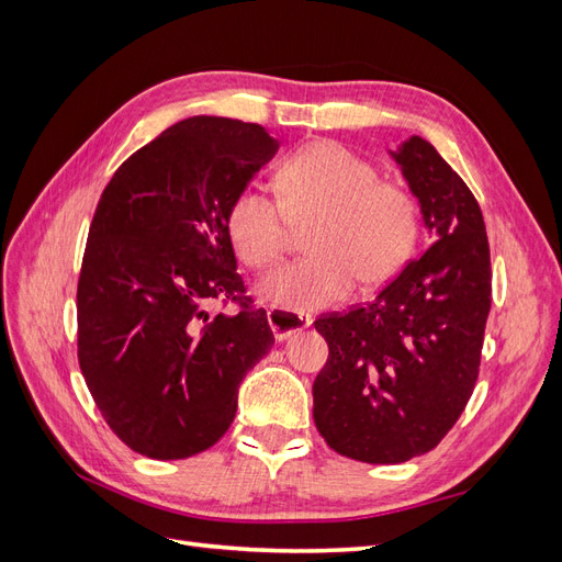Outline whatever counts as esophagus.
<instances>
[{
	"mask_svg": "<svg viewBox=\"0 0 562 562\" xmlns=\"http://www.w3.org/2000/svg\"><path fill=\"white\" fill-rule=\"evenodd\" d=\"M267 321H269L271 330H274V337L279 339V342H283V339L293 337L295 333H302L304 328L312 326V316H307V314H291V312L274 310V307L267 312Z\"/></svg>",
	"mask_w": 562,
	"mask_h": 562,
	"instance_id": "1",
	"label": "esophagus"
}]
</instances>
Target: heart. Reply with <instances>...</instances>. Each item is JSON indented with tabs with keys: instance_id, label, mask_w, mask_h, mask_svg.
I'll use <instances>...</instances> for the list:
<instances>
[{
	"instance_id": "heart-1",
	"label": "heart",
	"mask_w": 562,
	"mask_h": 562,
	"mask_svg": "<svg viewBox=\"0 0 562 562\" xmlns=\"http://www.w3.org/2000/svg\"><path fill=\"white\" fill-rule=\"evenodd\" d=\"M378 168L333 140L285 157L277 196L244 190L227 211V234L239 260L252 269L274 265L293 227H307L310 258L267 274L258 291L277 310L304 314L345 300L359 279L389 281L411 258L419 234V206L398 182L378 180Z\"/></svg>"
}]
</instances>
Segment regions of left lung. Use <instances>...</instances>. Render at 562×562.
<instances>
[{
  "label": "left lung",
  "mask_w": 562,
  "mask_h": 562,
  "mask_svg": "<svg viewBox=\"0 0 562 562\" xmlns=\"http://www.w3.org/2000/svg\"><path fill=\"white\" fill-rule=\"evenodd\" d=\"M391 157L434 241L380 295L314 321L328 361L314 380L326 443L368 464L434 450L479 380L490 314V246L479 201L436 147L413 135Z\"/></svg>",
  "instance_id": "obj_1"
}]
</instances>
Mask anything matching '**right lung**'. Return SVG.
Returning a JSON list of instances; mask_svg holds the SVG:
<instances>
[{"label":"right lung","instance_id":"right-lung-1","mask_svg":"<svg viewBox=\"0 0 562 562\" xmlns=\"http://www.w3.org/2000/svg\"><path fill=\"white\" fill-rule=\"evenodd\" d=\"M279 140L190 116L131 155L98 201L77 285L81 375L110 429L151 459L209 450L246 372L274 345L236 271L227 211ZM215 299L236 315L211 319Z\"/></svg>","mask_w":562,"mask_h":562}]
</instances>
